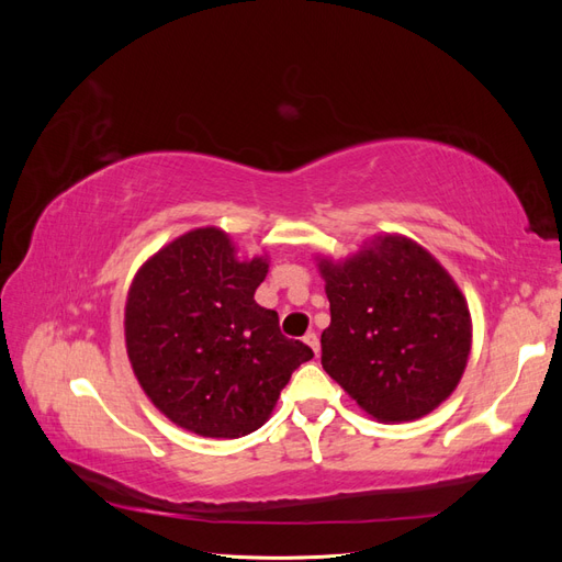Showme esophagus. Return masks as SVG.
<instances>
[{"label": "esophagus", "mask_w": 562, "mask_h": 562, "mask_svg": "<svg viewBox=\"0 0 562 562\" xmlns=\"http://www.w3.org/2000/svg\"><path fill=\"white\" fill-rule=\"evenodd\" d=\"M304 342H307V345L312 347V351H314V353H318L321 342H318V335H316V333H307V335H304Z\"/></svg>", "instance_id": "1"}]
</instances>
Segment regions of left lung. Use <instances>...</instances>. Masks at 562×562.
Returning <instances> with one entry per match:
<instances>
[{
	"instance_id": "8db88e82",
	"label": "left lung",
	"mask_w": 562,
	"mask_h": 562,
	"mask_svg": "<svg viewBox=\"0 0 562 562\" xmlns=\"http://www.w3.org/2000/svg\"><path fill=\"white\" fill-rule=\"evenodd\" d=\"M318 267L330 300L323 370L380 422H411L443 403L471 351V316L448 271L403 236Z\"/></svg>"
}]
</instances>
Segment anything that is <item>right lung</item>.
Wrapping results in <instances>:
<instances>
[{
	"instance_id": "right-lung-1",
	"label": "right lung",
	"mask_w": 562,
	"mask_h": 562,
	"mask_svg": "<svg viewBox=\"0 0 562 562\" xmlns=\"http://www.w3.org/2000/svg\"><path fill=\"white\" fill-rule=\"evenodd\" d=\"M267 260H236L225 232L203 227L161 248L126 300V351L149 401L209 438L260 429L293 370L314 351L281 335L252 300Z\"/></svg>"
}]
</instances>
